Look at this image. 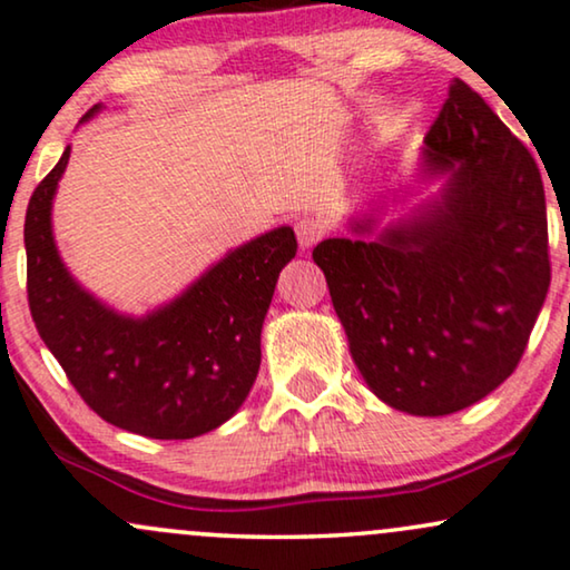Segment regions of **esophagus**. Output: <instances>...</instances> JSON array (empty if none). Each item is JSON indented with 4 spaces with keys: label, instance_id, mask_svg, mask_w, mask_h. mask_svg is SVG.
Here are the masks:
<instances>
[{
    "label": "esophagus",
    "instance_id": "1",
    "mask_svg": "<svg viewBox=\"0 0 570 570\" xmlns=\"http://www.w3.org/2000/svg\"><path fill=\"white\" fill-rule=\"evenodd\" d=\"M322 233H324V225L316 220V217H301L298 223H295V236H298V244H301V248L303 252H308L311 246L316 244L318 238H322Z\"/></svg>",
    "mask_w": 570,
    "mask_h": 570
}]
</instances>
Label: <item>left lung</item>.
<instances>
[{
	"instance_id": "8db88e82",
	"label": "left lung",
	"mask_w": 570,
	"mask_h": 570,
	"mask_svg": "<svg viewBox=\"0 0 570 570\" xmlns=\"http://www.w3.org/2000/svg\"><path fill=\"white\" fill-rule=\"evenodd\" d=\"M420 178L439 197L379 228L350 217L314 262L350 355L389 407L441 417L480 402L524 355L550 287L540 168L462 80L425 135Z\"/></svg>"
}]
</instances>
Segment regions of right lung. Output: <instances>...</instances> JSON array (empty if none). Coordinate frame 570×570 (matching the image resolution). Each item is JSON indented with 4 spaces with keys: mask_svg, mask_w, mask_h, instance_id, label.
Segmentation results:
<instances>
[{
    "mask_svg": "<svg viewBox=\"0 0 570 570\" xmlns=\"http://www.w3.org/2000/svg\"><path fill=\"white\" fill-rule=\"evenodd\" d=\"M67 163L69 145L26 213L28 303L38 334L106 423L160 441L215 431L236 415L259 373L264 316L279 272L298 252L293 228L279 225L230 248L145 316L121 314L77 283L53 240V194Z\"/></svg>",
    "mask_w": 570,
    "mask_h": 570,
    "instance_id": "obj_1",
    "label": "right lung"
}]
</instances>
